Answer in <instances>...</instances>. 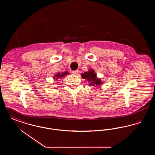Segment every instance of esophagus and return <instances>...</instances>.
I'll return each mask as SVG.
<instances>
[{
    "label": "esophagus",
    "mask_w": 155,
    "mask_h": 155,
    "mask_svg": "<svg viewBox=\"0 0 155 155\" xmlns=\"http://www.w3.org/2000/svg\"><path fill=\"white\" fill-rule=\"evenodd\" d=\"M78 72H79V71H78V70H75V71H72V73H73L74 74H75V75H77V74H78Z\"/></svg>",
    "instance_id": "1"
}]
</instances>
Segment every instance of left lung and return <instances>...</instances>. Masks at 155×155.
Returning a JSON list of instances; mask_svg holds the SVG:
<instances>
[{
  "instance_id": "left-lung-1",
  "label": "left lung",
  "mask_w": 155,
  "mask_h": 155,
  "mask_svg": "<svg viewBox=\"0 0 155 155\" xmlns=\"http://www.w3.org/2000/svg\"><path fill=\"white\" fill-rule=\"evenodd\" d=\"M81 75L83 78H85L89 82H90V85L92 87L101 85L102 83L100 79H97L96 78V74L94 73V71L92 70H89V71L85 72Z\"/></svg>"
}]
</instances>
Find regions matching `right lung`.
<instances>
[{
  "label": "right lung",
  "instance_id": "right-lung-1",
  "mask_svg": "<svg viewBox=\"0 0 155 155\" xmlns=\"http://www.w3.org/2000/svg\"><path fill=\"white\" fill-rule=\"evenodd\" d=\"M68 74H69V73H68L67 71H66V72L62 73H58V74H57L55 75V77H56V78L57 79H58V78H62V77L66 76V75ZM54 79H55V78H54Z\"/></svg>",
  "mask_w": 155,
  "mask_h": 155
}]
</instances>
